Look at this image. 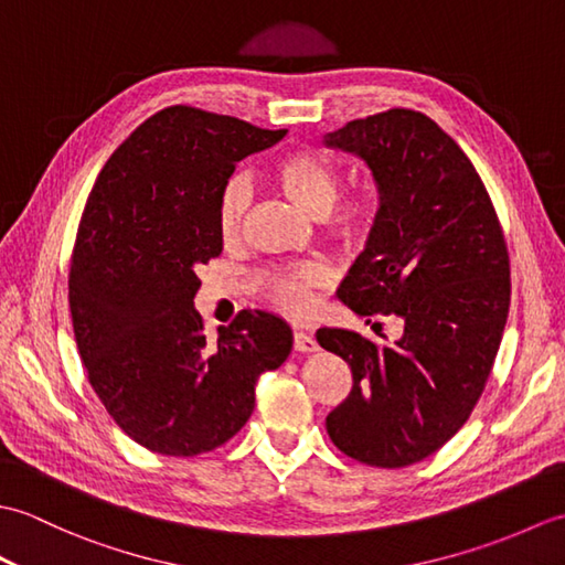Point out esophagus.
Here are the masks:
<instances>
[{
  "label": "esophagus",
  "instance_id": "obj_1",
  "mask_svg": "<svg viewBox=\"0 0 565 565\" xmlns=\"http://www.w3.org/2000/svg\"><path fill=\"white\" fill-rule=\"evenodd\" d=\"M294 350H296V352H303V354L316 352V350H318V342H316V338H313V334H310V332L296 330V332H294Z\"/></svg>",
  "mask_w": 565,
  "mask_h": 565
}]
</instances>
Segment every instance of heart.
I'll list each match as a JSON object with an SVG mask.
<instances>
[{"instance_id":"b5f03b06","label":"heart","mask_w":565,"mask_h":565,"mask_svg":"<svg viewBox=\"0 0 565 565\" xmlns=\"http://www.w3.org/2000/svg\"><path fill=\"white\" fill-rule=\"evenodd\" d=\"M274 184L294 206L316 221H326L338 206L342 177L326 154L316 150L289 152L274 167ZM252 201V184L245 174H233L221 189L218 206H215V225L223 239H235L243 231L245 213ZM379 203L371 194H364L347 203L342 213L332 218V235L344 245H362L376 225ZM328 281V271L318 264L298 267L291 271H271L262 276L264 291L269 301L289 316H298L310 306V291Z\"/></svg>"}]
</instances>
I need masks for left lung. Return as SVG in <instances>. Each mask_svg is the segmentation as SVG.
Masks as SVG:
<instances>
[{
    "instance_id": "1",
    "label": "left lung",
    "mask_w": 565,
    "mask_h": 565,
    "mask_svg": "<svg viewBox=\"0 0 565 565\" xmlns=\"http://www.w3.org/2000/svg\"><path fill=\"white\" fill-rule=\"evenodd\" d=\"M322 142L362 158L379 189L376 225L340 301L359 318L403 320L393 344L318 330L322 350L352 369L326 427L356 461L411 466L461 429L486 388L510 310L505 237L476 167L425 114L356 118Z\"/></svg>"
}]
</instances>
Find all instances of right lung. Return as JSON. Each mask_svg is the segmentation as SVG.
<instances>
[{
    "instance_id": "1",
    "label": "right lung",
    "mask_w": 565,
    "mask_h": 565,
    "mask_svg": "<svg viewBox=\"0 0 565 565\" xmlns=\"http://www.w3.org/2000/svg\"><path fill=\"white\" fill-rule=\"evenodd\" d=\"M286 130L170 106L104 164L77 227L70 313L87 379L140 447L196 456L237 435L264 371L291 354L286 320L243 310L209 342L196 269L223 252L215 206L235 164Z\"/></svg>"
}]
</instances>
